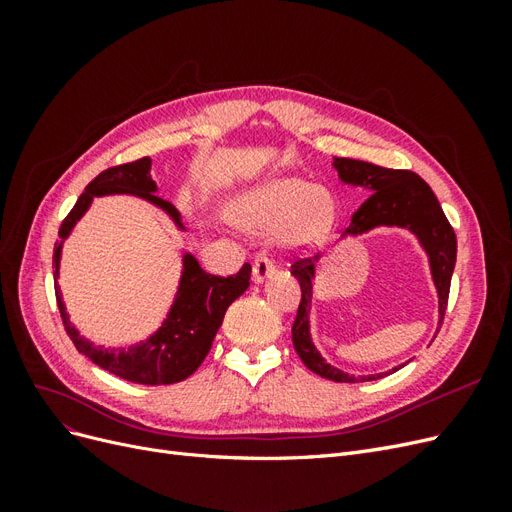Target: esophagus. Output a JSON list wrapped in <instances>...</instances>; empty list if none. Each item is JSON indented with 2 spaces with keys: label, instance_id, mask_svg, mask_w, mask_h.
Returning <instances> with one entry per match:
<instances>
[{
  "label": "esophagus",
  "instance_id": "esophagus-1",
  "mask_svg": "<svg viewBox=\"0 0 512 512\" xmlns=\"http://www.w3.org/2000/svg\"><path fill=\"white\" fill-rule=\"evenodd\" d=\"M275 273V265L267 258V256H258L254 260V269H252V280L256 284H262L265 280H269V277Z\"/></svg>",
  "mask_w": 512,
  "mask_h": 512
}]
</instances>
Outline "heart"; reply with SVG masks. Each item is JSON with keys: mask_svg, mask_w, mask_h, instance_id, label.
<instances>
[{"mask_svg": "<svg viewBox=\"0 0 512 512\" xmlns=\"http://www.w3.org/2000/svg\"><path fill=\"white\" fill-rule=\"evenodd\" d=\"M230 215L245 230L275 232L280 250L299 254L329 239L335 200L327 190L301 177H275L239 198Z\"/></svg>", "mask_w": 512, "mask_h": 512, "instance_id": "1", "label": "heart"}]
</instances>
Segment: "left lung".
<instances>
[{
  "label": "left lung",
  "mask_w": 512,
  "mask_h": 512,
  "mask_svg": "<svg viewBox=\"0 0 512 512\" xmlns=\"http://www.w3.org/2000/svg\"><path fill=\"white\" fill-rule=\"evenodd\" d=\"M333 168L337 170L339 179L354 188H363L369 194L365 203L352 213L350 226L342 235L359 237L374 228H404L416 237L418 245L423 247L433 286L438 292V327L444 320L448 290H451V277L457 262V237L455 230L448 224L446 215L438 203L436 194L431 192L429 185L412 170H393L382 168L371 162L352 160V158H333ZM320 256L303 258L292 265V275L297 277L301 286V303L297 318L292 324V344L305 367L314 374L333 380V382H367L378 380L393 371L369 376H350L344 369L333 367L312 342V305H314V284H316V265Z\"/></svg>",
  "instance_id": "left-lung-1"
}]
</instances>
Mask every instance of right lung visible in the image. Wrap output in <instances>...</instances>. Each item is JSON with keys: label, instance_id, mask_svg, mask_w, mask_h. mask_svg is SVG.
Listing matches in <instances>:
<instances>
[{"label": "right lung", "instance_id": "1", "mask_svg": "<svg viewBox=\"0 0 512 512\" xmlns=\"http://www.w3.org/2000/svg\"><path fill=\"white\" fill-rule=\"evenodd\" d=\"M156 192L158 185L151 179L149 158L106 168L104 173H100L87 185L85 192L76 200V205L59 228V239L53 252L57 307L72 344L98 367L136 384H175L192 376L200 363L205 361V356L213 344V337L222 327L228 305L247 290L252 275V267L247 262L237 275H211L200 269L194 254L183 252V269L177 294L166 318L162 320V327L153 331L145 342H138L130 348H104L85 339L70 322L64 294H61L57 282L64 241L70 237L76 222L83 218L91 203H94V198L111 194H130L143 198L153 207L162 209L179 230H188L181 220V213Z\"/></svg>", "mask_w": 512, "mask_h": 512}]
</instances>
